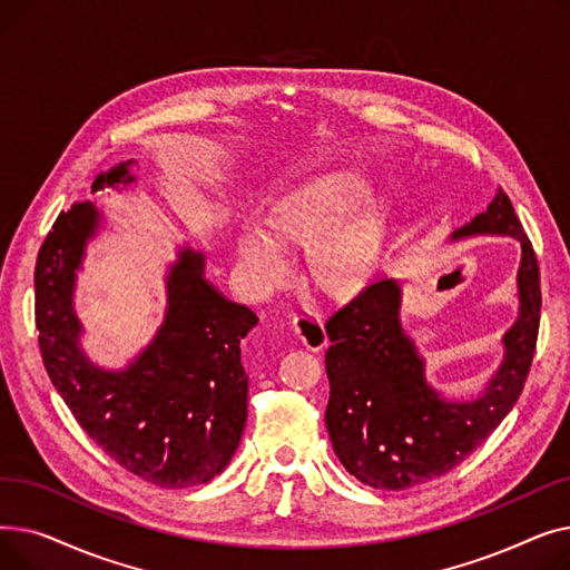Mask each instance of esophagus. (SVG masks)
<instances>
[{"label": "esophagus", "instance_id": "1", "mask_svg": "<svg viewBox=\"0 0 570 570\" xmlns=\"http://www.w3.org/2000/svg\"><path fill=\"white\" fill-rule=\"evenodd\" d=\"M293 331L309 351H321L327 344V335H325V327L318 318L309 316V314H301L295 316L293 321Z\"/></svg>", "mask_w": 570, "mask_h": 570}]
</instances>
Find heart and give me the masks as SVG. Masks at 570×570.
I'll list each match as a JSON object with an SVG mask.
<instances>
[{
  "instance_id": "b5f03b06",
  "label": "heart",
  "mask_w": 570,
  "mask_h": 570,
  "mask_svg": "<svg viewBox=\"0 0 570 570\" xmlns=\"http://www.w3.org/2000/svg\"><path fill=\"white\" fill-rule=\"evenodd\" d=\"M353 170L312 175L284 191L263 217L265 230L247 228L237 237V256L258 288L286 279L279 247H307V277L333 303L361 293L381 261L393 228V203L367 194Z\"/></svg>"
}]
</instances>
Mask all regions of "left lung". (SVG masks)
I'll use <instances>...</instances> for the list:
<instances>
[{"label":"left lung","mask_w":570,"mask_h":570,"mask_svg":"<svg viewBox=\"0 0 570 570\" xmlns=\"http://www.w3.org/2000/svg\"><path fill=\"white\" fill-rule=\"evenodd\" d=\"M475 235H508L522 247L518 318L501 337V365L475 397L451 400L428 383V361L400 321L397 279L365 286L325 323V428L344 469L374 490H406L453 471L499 428L524 387L541 323V277L513 203L501 189L451 239Z\"/></svg>","instance_id":"1"}]
</instances>
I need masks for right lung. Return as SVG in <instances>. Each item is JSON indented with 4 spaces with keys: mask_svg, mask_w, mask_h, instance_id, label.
I'll list each match as a JSON object with an SVG mask.
<instances>
[{
    "mask_svg": "<svg viewBox=\"0 0 570 570\" xmlns=\"http://www.w3.org/2000/svg\"><path fill=\"white\" fill-rule=\"evenodd\" d=\"M134 159L92 183V194L136 183ZM101 226L95 203H76L52 224L35 273L37 331L46 372L78 425L142 481L183 490L226 469L247 423L243 340L258 316L205 279V256L177 252L166 275V314L155 340L122 370L89 361L73 309L87 243Z\"/></svg>",
    "mask_w": 570,
    "mask_h": 570,
    "instance_id": "1",
    "label": "right lung"
}]
</instances>
